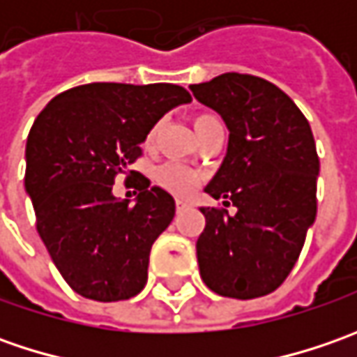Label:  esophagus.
<instances>
[{"label":"esophagus","instance_id":"esophagus-1","mask_svg":"<svg viewBox=\"0 0 357 357\" xmlns=\"http://www.w3.org/2000/svg\"><path fill=\"white\" fill-rule=\"evenodd\" d=\"M188 206H190V202H188V200L176 199V211H183V208H188Z\"/></svg>","mask_w":357,"mask_h":357}]
</instances>
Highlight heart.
Masks as SVG:
<instances>
[{"instance_id":"heart-1","label":"heart","mask_w":357,"mask_h":357,"mask_svg":"<svg viewBox=\"0 0 357 357\" xmlns=\"http://www.w3.org/2000/svg\"><path fill=\"white\" fill-rule=\"evenodd\" d=\"M214 121H218V119L213 117V115H199V117L195 119V130L199 132L202 127L211 125ZM155 132H157V129H153L149 132V141H153ZM157 181L165 190H169L172 195H178V197H186V195H190L199 186L200 178L197 172L188 171V169L181 167V165H172L171 162V165H162L158 169Z\"/></svg>"}]
</instances>
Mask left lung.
<instances>
[{"instance_id":"obj_1","label":"left lung","mask_w":357,"mask_h":357,"mask_svg":"<svg viewBox=\"0 0 357 357\" xmlns=\"http://www.w3.org/2000/svg\"><path fill=\"white\" fill-rule=\"evenodd\" d=\"M195 99L228 129L227 155L204 192L234 206H200V278L220 296L250 300L274 292L302 252L316 220L320 160L310 123L266 79L225 73L190 85Z\"/></svg>"}]
</instances>
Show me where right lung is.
<instances>
[{"label": "right lung", "instance_id": "obj_1", "mask_svg": "<svg viewBox=\"0 0 357 357\" xmlns=\"http://www.w3.org/2000/svg\"><path fill=\"white\" fill-rule=\"evenodd\" d=\"M188 91L171 83H89L53 97L25 144V192L53 264L97 302L137 296L149 254L171 225L174 199L143 174L137 199H117V174L141 157L146 135Z\"/></svg>", "mask_w": 357, "mask_h": 357}]
</instances>
